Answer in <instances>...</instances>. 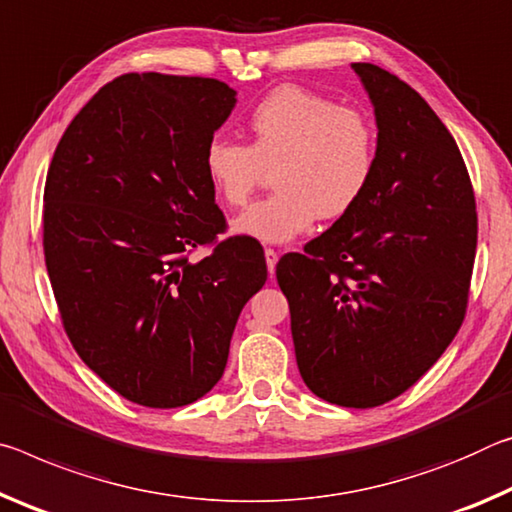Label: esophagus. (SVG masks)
I'll return each instance as SVG.
<instances>
[{"mask_svg":"<svg viewBox=\"0 0 512 512\" xmlns=\"http://www.w3.org/2000/svg\"><path fill=\"white\" fill-rule=\"evenodd\" d=\"M265 263H267V272H270V274L274 276V272H276V263H279V251L267 247V249H265Z\"/></svg>","mask_w":512,"mask_h":512,"instance_id":"1","label":"esophagus"}]
</instances>
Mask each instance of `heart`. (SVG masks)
<instances>
[{
  "label": "heart",
  "instance_id": "b5f03b06",
  "mask_svg": "<svg viewBox=\"0 0 512 512\" xmlns=\"http://www.w3.org/2000/svg\"><path fill=\"white\" fill-rule=\"evenodd\" d=\"M251 142L213 136L206 179L226 206H245L274 170L276 192L236 217L233 231L261 242L295 240L322 220H340L365 197L376 170V131L358 108L301 86H279L247 115Z\"/></svg>",
  "mask_w": 512,
  "mask_h": 512
}]
</instances>
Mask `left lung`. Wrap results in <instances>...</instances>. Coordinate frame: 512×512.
<instances>
[{
  "label": "left lung",
  "instance_id": "left-lung-1",
  "mask_svg": "<svg viewBox=\"0 0 512 512\" xmlns=\"http://www.w3.org/2000/svg\"><path fill=\"white\" fill-rule=\"evenodd\" d=\"M376 170L365 197L304 254H286L297 367L324 401L374 408L431 370L465 320L476 201L456 140L420 92L372 63Z\"/></svg>",
  "mask_w": 512,
  "mask_h": 512
}]
</instances>
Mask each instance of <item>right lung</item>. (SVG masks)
<instances>
[{
    "instance_id": "1",
    "label": "right lung",
    "mask_w": 512,
    "mask_h": 512,
    "mask_svg": "<svg viewBox=\"0 0 512 512\" xmlns=\"http://www.w3.org/2000/svg\"><path fill=\"white\" fill-rule=\"evenodd\" d=\"M236 106L224 81L122 74L65 129L45 181V265L63 329L117 395L179 408L222 379L238 315L267 281L231 236L204 149ZM197 246H213L201 262Z\"/></svg>"
}]
</instances>
